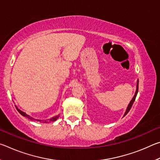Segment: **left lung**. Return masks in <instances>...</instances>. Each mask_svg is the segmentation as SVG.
<instances>
[{
    "instance_id": "8db88e82",
    "label": "left lung",
    "mask_w": 160,
    "mask_h": 160,
    "mask_svg": "<svg viewBox=\"0 0 160 160\" xmlns=\"http://www.w3.org/2000/svg\"><path fill=\"white\" fill-rule=\"evenodd\" d=\"M138 92V84H137V90H136V92H135V95H134V97H133V98H132V99L131 100V102H130V104H129V105H128V108H127L126 112V113H125V115H124V116H126V115L127 114V113H128V112L130 111V109H131V107H132V104H133V103H134L135 100V98H136V96H137Z\"/></svg>"
}]
</instances>
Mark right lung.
I'll use <instances>...</instances> for the list:
<instances>
[{
    "label": "right lung",
    "instance_id": "add662e5",
    "mask_svg": "<svg viewBox=\"0 0 160 160\" xmlns=\"http://www.w3.org/2000/svg\"><path fill=\"white\" fill-rule=\"evenodd\" d=\"M16 109H17V110L18 111V112L20 113L21 115H22L23 116H25V117H27V118H28L29 119H30V120H32V121H34V120H36V121H42L43 123H47V121H42V120H37V119H35V118H32V116H30L29 115H28V114H27L26 113H25V112H22L21 110H20L18 109V108H17L16 107ZM58 118V116H55V117H53V118H51V119H48V121H50V122H51V121H55L56 119H57Z\"/></svg>",
    "mask_w": 160,
    "mask_h": 160
}]
</instances>
